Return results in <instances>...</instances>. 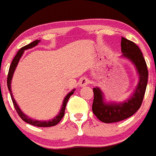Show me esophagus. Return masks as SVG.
<instances>
[{
    "instance_id": "34e87169",
    "label": "esophagus",
    "mask_w": 156,
    "mask_h": 156,
    "mask_svg": "<svg viewBox=\"0 0 156 156\" xmlns=\"http://www.w3.org/2000/svg\"><path fill=\"white\" fill-rule=\"evenodd\" d=\"M89 83V80L88 78H85V77H83V78H81V79L79 80V81H78V84H79V85L81 86V87H84V86H86Z\"/></svg>"
}]
</instances>
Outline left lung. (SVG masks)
<instances>
[{
  "label": "left lung",
  "instance_id": "left-lung-1",
  "mask_svg": "<svg viewBox=\"0 0 156 156\" xmlns=\"http://www.w3.org/2000/svg\"><path fill=\"white\" fill-rule=\"evenodd\" d=\"M122 56L133 63L139 74L140 80L134 93L123 103H107L99 87L93 88L94 101L92 110L101 121L106 123H115L127 119L134 114L141 107L148 82L147 66L143 53L136 44L122 37Z\"/></svg>",
  "mask_w": 156,
  "mask_h": 156
}]
</instances>
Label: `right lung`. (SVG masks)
<instances>
[{
  "label": "right lung",
  "instance_id": "right-lung-1",
  "mask_svg": "<svg viewBox=\"0 0 156 156\" xmlns=\"http://www.w3.org/2000/svg\"><path fill=\"white\" fill-rule=\"evenodd\" d=\"M40 40H35V41H33V43H30V44H28V45H27V46L22 47L19 51H18L17 53H16V55H15V57L13 58V61H12L11 65L10 66V69H9V72H8V75H7V87H8V90L10 93V97H11V99H12V101H13V106H14L15 110H16V113H18V115L20 116V118L22 119L23 121H25L26 123H29V124L33 125V126H39V127H49V126H55V125L58 124V123L61 121V120L62 119V117L64 116V115H65V110H66V104H67L68 101H69V98H70V97L74 94L75 89H74V90H72L71 92H69V93L66 95V97L65 98L64 101H63L62 105V108H61V110H60L59 113H58V114L55 116V118H53L52 120H47V121H40V120H33V119L30 118L29 116H27V115H25L22 111H21V110L20 109V107H18L17 104H16V101H15L14 98H13V94H12V91H11V87H10V84H11V80H12V77H13V72H14L15 69H16V66H17L20 59V58H21V56H22L24 50H26V49H31V48L34 47V46H36L38 43H40Z\"/></svg>",
  "mask_w": 156,
  "mask_h": 156
}]
</instances>
